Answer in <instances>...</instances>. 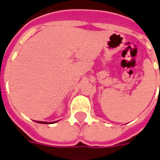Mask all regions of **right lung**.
<instances>
[{
    "label": "right lung",
    "instance_id": "obj_1",
    "mask_svg": "<svg viewBox=\"0 0 160 160\" xmlns=\"http://www.w3.org/2000/svg\"><path fill=\"white\" fill-rule=\"evenodd\" d=\"M36 122H38V123H41V124H53V123H55L56 121H53V122H44V121H36Z\"/></svg>",
    "mask_w": 160,
    "mask_h": 160
}]
</instances>
